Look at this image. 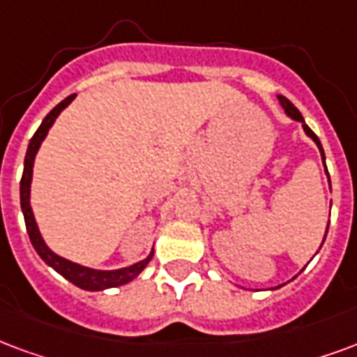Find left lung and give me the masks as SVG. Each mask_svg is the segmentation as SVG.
<instances>
[{
	"instance_id": "1",
	"label": "left lung",
	"mask_w": 357,
	"mask_h": 357,
	"mask_svg": "<svg viewBox=\"0 0 357 357\" xmlns=\"http://www.w3.org/2000/svg\"><path fill=\"white\" fill-rule=\"evenodd\" d=\"M278 100H280V104H282V107L286 109V113H287V115H289V117L295 119V121H301V123H303V128H305L306 134H308V136H310V138H312L314 142H316L319 153H321V158H324V165H326V155H324V147H321V144H319L318 136H316V134H314V132L310 130L308 126H306L305 119H303V115H301V113H299V109H297V107H295V105H293L286 96H278Z\"/></svg>"
}]
</instances>
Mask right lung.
Masks as SVG:
<instances>
[{"mask_svg":"<svg viewBox=\"0 0 357 357\" xmlns=\"http://www.w3.org/2000/svg\"><path fill=\"white\" fill-rule=\"evenodd\" d=\"M73 98H75V94H71V96H68L66 100H62V102L43 119V123H41V126L38 128V132L31 136L28 151H26V158H24L22 179H20V206H22L24 221H26L28 234H30L31 245L36 248V252L39 253V257H41L47 265H51L56 273L62 274L66 280H70L71 284H75L77 287H81V289L100 291V289H107V287L123 286V284H128L130 280L136 278V276L144 271L145 265L151 261L153 252L149 253L144 261H139V263H136V265L132 266H126V268H119V271H94V268H86V266H81L77 265V263H71V261L60 257L56 253H52L43 242V238H41L30 206V183L33 158H36V153H38L39 145H41V142H43L45 136H47V132H49V128L52 126V123L56 121L60 112L64 109L66 105L70 104Z\"/></svg>","mask_w":357,"mask_h":357,"instance_id":"add662e5","label":"right lung"}]
</instances>
